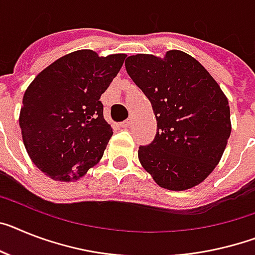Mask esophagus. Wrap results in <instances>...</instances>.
I'll use <instances>...</instances> for the list:
<instances>
[{"label": "esophagus", "instance_id": "1", "mask_svg": "<svg viewBox=\"0 0 255 255\" xmlns=\"http://www.w3.org/2000/svg\"><path fill=\"white\" fill-rule=\"evenodd\" d=\"M131 124H132V119H131V118H129V119H127V121H124L123 123L121 124V127L128 128V127H131Z\"/></svg>", "mask_w": 255, "mask_h": 255}]
</instances>
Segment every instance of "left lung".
<instances>
[{
    "label": "left lung",
    "mask_w": 255,
    "mask_h": 255,
    "mask_svg": "<svg viewBox=\"0 0 255 255\" xmlns=\"http://www.w3.org/2000/svg\"><path fill=\"white\" fill-rule=\"evenodd\" d=\"M126 70L151 102L157 134L138 147L141 166L170 190L193 188L219 163L231 134L228 100L206 68L180 50L136 54Z\"/></svg>",
    "instance_id": "obj_1"
}]
</instances>
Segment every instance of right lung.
Here are the masks:
<instances>
[{
  "label": "right lung",
  "mask_w": 255,
  "mask_h": 255,
  "mask_svg": "<svg viewBox=\"0 0 255 255\" xmlns=\"http://www.w3.org/2000/svg\"><path fill=\"white\" fill-rule=\"evenodd\" d=\"M126 57L74 51L27 88L19 117L23 142L32 162L51 179L78 180L102 158L113 128L100 98Z\"/></svg>",
  "instance_id": "obj_1"
}]
</instances>
